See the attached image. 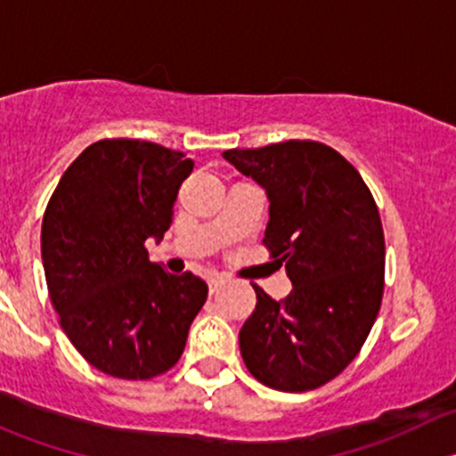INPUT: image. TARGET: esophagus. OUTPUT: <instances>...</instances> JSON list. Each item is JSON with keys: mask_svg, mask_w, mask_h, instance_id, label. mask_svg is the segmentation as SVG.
<instances>
[{"mask_svg": "<svg viewBox=\"0 0 456 456\" xmlns=\"http://www.w3.org/2000/svg\"><path fill=\"white\" fill-rule=\"evenodd\" d=\"M227 282H229V278L224 273L211 275V278H209V291L216 293L220 287H224V284H227Z\"/></svg>", "mask_w": 456, "mask_h": 456, "instance_id": "34e87169", "label": "esophagus"}]
</instances>
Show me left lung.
Here are the masks:
<instances>
[{"label": "left lung", "instance_id": "left-lung-1", "mask_svg": "<svg viewBox=\"0 0 456 456\" xmlns=\"http://www.w3.org/2000/svg\"><path fill=\"white\" fill-rule=\"evenodd\" d=\"M223 156L266 191L262 245L293 284L280 302L254 284L242 360L269 388H320L355 360L379 314L386 247L375 199L324 142L284 141Z\"/></svg>", "mask_w": 456, "mask_h": 456}]
</instances>
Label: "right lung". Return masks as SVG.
<instances>
[{"label":"right lung","instance_id":"right-lung-1","mask_svg":"<svg viewBox=\"0 0 456 456\" xmlns=\"http://www.w3.org/2000/svg\"><path fill=\"white\" fill-rule=\"evenodd\" d=\"M194 160L150 141L103 139L86 147L50 196L41 257L61 329L94 369L151 379L181 360L207 300L194 273L150 262Z\"/></svg>","mask_w":456,"mask_h":456}]
</instances>
